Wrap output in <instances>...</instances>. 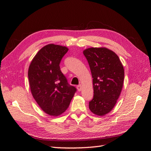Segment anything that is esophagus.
<instances>
[{"label": "esophagus", "mask_w": 151, "mask_h": 151, "mask_svg": "<svg viewBox=\"0 0 151 151\" xmlns=\"http://www.w3.org/2000/svg\"><path fill=\"white\" fill-rule=\"evenodd\" d=\"M77 90H78L79 91H81V89H82V86H81V85H78L77 86Z\"/></svg>", "instance_id": "34e87169"}]
</instances>
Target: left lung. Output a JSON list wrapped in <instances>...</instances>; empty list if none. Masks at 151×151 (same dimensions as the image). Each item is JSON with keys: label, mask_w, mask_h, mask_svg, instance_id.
<instances>
[{"label": "left lung", "mask_w": 151, "mask_h": 151, "mask_svg": "<svg viewBox=\"0 0 151 151\" xmlns=\"http://www.w3.org/2000/svg\"><path fill=\"white\" fill-rule=\"evenodd\" d=\"M93 77V98L89 108L103 116L115 106L124 80V69L117 55L106 48H89L83 52Z\"/></svg>", "instance_id": "1"}]
</instances>
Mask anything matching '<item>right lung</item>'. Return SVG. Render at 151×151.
I'll use <instances>...</instances> for the list:
<instances>
[{"mask_svg": "<svg viewBox=\"0 0 151 151\" xmlns=\"http://www.w3.org/2000/svg\"><path fill=\"white\" fill-rule=\"evenodd\" d=\"M68 49L49 44L36 53L28 70L32 95L40 108L51 116L64 112L77 89L68 83L60 70L62 58Z\"/></svg>", "mask_w": 151, "mask_h": 151, "instance_id": "add662e5", "label": "right lung"}]
</instances>
